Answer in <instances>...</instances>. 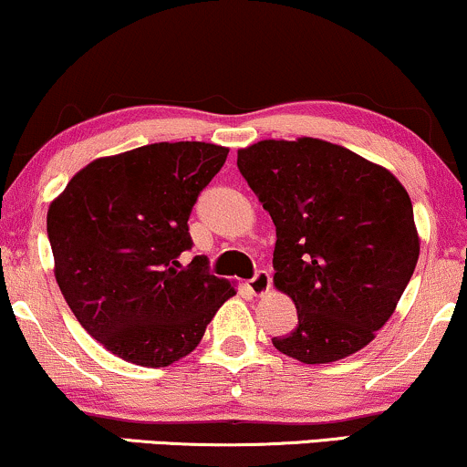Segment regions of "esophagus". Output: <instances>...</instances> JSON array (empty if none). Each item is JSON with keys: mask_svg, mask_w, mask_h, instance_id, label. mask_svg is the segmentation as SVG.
Returning a JSON list of instances; mask_svg holds the SVG:
<instances>
[{"mask_svg": "<svg viewBox=\"0 0 467 467\" xmlns=\"http://www.w3.org/2000/svg\"><path fill=\"white\" fill-rule=\"evenodd\" d=\"M269 287H272V278H269L267 272H256L254 278L248 280V289H250L254 296L267 294Z\"/></svg>", "mask_w": 467, "mask_h": 467, "instance_id": "obj_1", "label": "esophagus"}]
</instances>
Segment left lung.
Returning a JSON list of instances; mask_svg holds the SVG:
<instances>
[{"instance_id": "8db88e82", "label": "left lung", "mask_w": 467, "mask_h": 467, "mask_svg": "<svg viewBox=\"0 0 467 467\" xmlns=\"http://www.w3.org/2000/svg\"><path fill=\"white\" fill-rule=\"evenodd\" d=\"M237 167L276 226L274 287L297 324L274 337L297 361L333 363L374 339L413 276L420 237L407 189L385 167L322 139H265Z\"/></svg>"}]
</instances>
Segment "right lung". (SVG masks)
<instances>
[{"label":"right lung","instance_id":"obj_1","mask_svg":"<svg viewBox=\"0 0 467 467\" xmlns=\"http://www.w3.org/2000/svg\"><path fill=\"white\" fill-rule=\"evenodd\" d=\"M228 148L151 143L88 162L49 204L56 283L82 328L106 350L143 368H167L195 350L228 280L187 267L189 215Z\"/></svg>","mask_w":467,"mask_h":467}]
</instances>
